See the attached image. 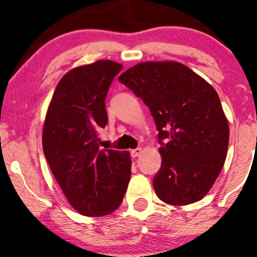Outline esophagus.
<instances>
[{
	"label": "esophagus",
	"mask_w": 257,
	"mask_h": 257,
	"mask_svg": "<svg viewBox=\"0 0 257 257\" xmlns=\"http://www.w3.org/2000/svg\"><path fill=\"white\" fill-rule=\"evenodd\" d=\"M142 152H143V149H142V148L135 149V150H132V151H131V156H132L133 158H136V157H139V156L142 155Z\"/></svg>",
	"instance_id": "1"
}]
</instances>
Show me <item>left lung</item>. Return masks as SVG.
I'll list each match as a JSON object with an SVG mask.
<instances>
[{"label":"left lung","mask_w":257,"mask_h":257,"mask_svg":"<svg viewBox=\"0 0 257 257\" xmlns=\"http://www.w3.org/2000/svg\"><path fill=\"white\" fill-rule=\"evenodd\" d=\"M119 81L148 105L159 131L162 168L153 179L156 195L171 205L201 201L228 151L229 124L217 92L177 61L137 63ZM165 138L168 143L161 142Z\"/></svg>","instance_id":"obj_1"}]
</instances>
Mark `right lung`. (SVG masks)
Wrapping results in <instances>:
<instances>
[{"label": "right lung", "instance_id": "right-lung-1", "mask_svg": "<svg viewBox=\"0 0 257 257\" xmlns=\"http://www.w3.org/2000/svg\"><path fill=\"white\" fill-rule=\"evenodd\" d=\"M122 65L99 60L62 76L49 102L42 148L53 175L79 214L109 215L131 179L128 151L99 150L98 130L107 124L105 99Z\"/></svg>", "mask_w": 257, "mask_h": 257}]
</instances>
